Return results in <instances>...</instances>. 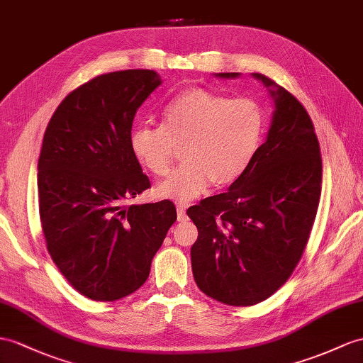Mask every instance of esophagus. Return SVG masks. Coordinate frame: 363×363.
Segmentation results:
<instances>
[{"mask_svg": "<svg viewBox=\"0 0 363 363\" xmlns=\"http://www.w3.org/2000/svg\"><path fill=\"white\" fill-rule=\"evenodd\" d=\"M177 218H179V222H184L188 218L186 205H177Z\"/></svg>", "mask_w": 363, "mask_h": 363, "instance_id": "1", "label": "esophagus"}]
</instances>
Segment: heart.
<instances>
[{
  "label": "heart",
  "instance_id": "1",
  "mask_svg": "<svg viewBox=\"0 0 363 363\" xmlns=\"http://www.w3.org/2000/svg\"><path fill=\"white\" fill-rule=\"evenodd\" d=\"M262 132V111L254 101L191 87L167 104L162 126L132 132L130 146L157 177L169 172L182 151L184 164L158 184L155 194L184 205L205 194L211 182L223 188L240 179L257 152Z\"/></svg>",
  "mask_w": 363,
  "mask_h": 363
}]
</instances>
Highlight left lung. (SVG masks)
<instances>
[{
  "instance_id": "1",
  "label": "left lung",
  "mask_w": 363,
  "mask_h": 363,
  "mask_svg": "<svg viewBox=\"0 0 363 363\" xmlns=\"http://www.w3.org/2000/svg\"><path fill=\"white\" fill-rule=\"evenodd\" d=\"M252 77L274 101L267 140L226 192L188 209L199 229L191 248L194 280L206 296L231 306L259 303L289 279L305 251L322 189L320 146L308 112L268 77Z\"/></svg>"
}]
</instances>
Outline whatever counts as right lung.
<instances>
[{"label":"right lung","mask_w":363,"mask_h":363,"mask_svg":"<svg viewBox=\"0 0 363 363\" xmlns=\"http://www.w3.org/2000/svg\"><path fill=\"white\" fill-rule=\"evenodd\" d=\"M162 78L129 69L95 77L60 103L38 158L48 251L79 294L112 302L145 284L177 220L174 203L125 206L151 186L130 146L135 113Z\"/></svg>","instance_id":"obj_1"}]
</instances>
